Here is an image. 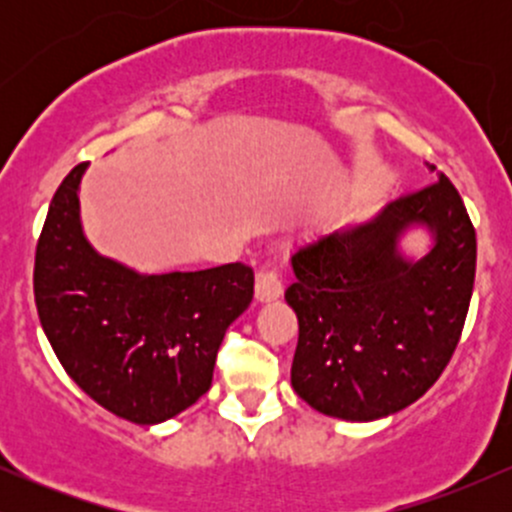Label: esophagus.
I'll return each instance as SVG.
<instances>
[{"instance_id":"esophagus-1","label":"esophagus","mask_w":512,"mask_h":512,"mask_svg":"<svg viewBox=\"0 0 512 512\" xmlns=\"http://www.w3.org/2000/svg\"><path fill=\"white\" fill-rule=\"evenodd\" d=\"M284 286H281V279L276 272H260L255 279V298L260 303H272L281 296Z\"/></svg>"}]
</instances>
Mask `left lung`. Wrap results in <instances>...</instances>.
<instances>
[{
    "label": "left lung",
    "mask_w": 512,
    "mask_h": 512,
    "mask_svg": "<svg viewBox=\"0 0 512 512\" xmlns=\"http://www.w3.org/2000/svg\"><path fill=\"white\" fill-rule=\"evenodd\" d=\"M411 230L432 236L424 256L403 252ZM291 267L293 390L320 414L375 421L416 402L448 366L474 289L477 233L438 173L373 219L301 245Z\"/></svg>",
    "instance_id": "obj_1"
}]
</instances>
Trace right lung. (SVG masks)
Segmentation results:
<instances>
[{"label":"right lung","instance_id":"add662e5","mask_svg":"<svg viewBox=\"0 0 512 512\" xmlns=\"http://www.w3.org/2000/svg\"><path fill=\"white\" fill-rule=\"evenodd\" d=\"M79 163L52 197L35 250L40 325L62 368L93 402L154 426L209 390L216 351L248 310L255 274L245 264L139 274L88 243Z\"/></svg>","mask_w":512,"mask_h":512}]
</instances>
